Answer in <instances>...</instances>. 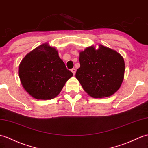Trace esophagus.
<instances>
[{
	"instance_id": "1",
	"label": "esophagus",
	"mask_w": 148,
	"mask_h": 148,
	"mask_svg": "<svg viewBox=\"0 0 148 148\" xmlns=\"http://www.w3.org/2000/svg\"><path fill=\"white\" fill-rule=\"evenodd\" d=\"M75 71H76V70H75V69H74V68L72 69H71V72L73 73L74 75L75 74Z\"/></svg>"
}]
</instances>
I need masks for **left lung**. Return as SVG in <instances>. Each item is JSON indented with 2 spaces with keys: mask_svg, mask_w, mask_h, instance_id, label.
<instances>
[{
  "mask_svg": "<svg viewBox=\"0 0 148 148\" xmlns=\"http://www.w3.org/2000/svg\"><path fill=\"white\" fill-rule=\"evenodd\" d=\"M80 67L75 77L89 96L110 97L119 90L124 77L125 63L117 51L102 45H92L79 52Z\"/></svg>",
  "mask_w": 148,
  "mask_h": 148,
  "instance_id": "1",
  "label": "left lung"
}]
</instances>
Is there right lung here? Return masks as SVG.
I'll return each instance as SVG.
<instances>
[{"label": "right lung", "instance_id": "right-lung-1", "mask_svg": "<svg viewBox=\"0 0 148 148\" xmlns=\"http://www.w3.org/2000/svg\"><path fill=\"white\" fill-rule=\"evenodd\" d=\"M73 75L58 56L57 49L47 43L27 53L19 67L23 87L37 99L56 98Z\"/></svg>", "mask_w": 148, "mask_h": 148}]
</instances>
